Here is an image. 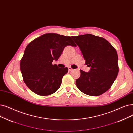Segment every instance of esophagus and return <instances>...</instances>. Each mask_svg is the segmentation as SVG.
<instances>
[{
	"mask_svg": "<svg viewBox=\"0 0 133 133\" xmlns=\"http://www.w3.org/2000/svg\"><path fill=\"white\" fill-rule=\"evenodd\" d=\"M73 70V69L71 67H68V70L70 71H72Z\"/></svg>",
	"mask_w": 133,
	"mask_h": 133,
	"instance_id": "34e87169",
	"label": "esophagus"
}]
</instances>
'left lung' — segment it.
<instances>
[{
  "instance_id": "8db88e82",
  "label": "left lung",
  "mask_w": 133,
  "mask_h": 133,
  "mask_svg": "<svg viewBox=\"0 0 133 133\" xmlns=\"http://www.w3.org/2000/svg\"><path fill=\"white\" fill-rule=\"evenodd\" d=\"M72 38L82 51L85 65L91 67L89 72L80 70V76L76 81L78 89L91 96L102 95L111 88L118 75L116 50L105 38L92 34Z\"/></svg>"
}]
</instances>
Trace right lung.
<instances>
[{
    "label": "right lung",
    "mask_w": 133,
    "mask_h": 133,
    "mask_svg": "<svg viewBox=\"0 0 133 133\" xmlns=\"http://www.w3.org/2000/svg\"><path fill=\"white\" fill-rule=\"evenodd\" d=\"M77 46L70 36L42 35L28 44L20 62L23 79L28 88L39 96L54 94L60 87L67 67L59 68L53 61L59 58L67 45Z\"/></svg>",
    "instance_id": "right-lung-1"
}]
</instances>
